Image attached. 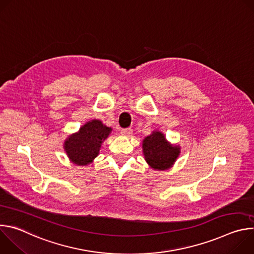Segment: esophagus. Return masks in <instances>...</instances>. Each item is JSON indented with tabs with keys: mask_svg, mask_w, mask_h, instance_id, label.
Segmentation results:
<instances>
[{
	"mask_svg": "<svg viewBox=\"0 0 254 254\" xmlns=\"http://www.w3.org/2000/svg\"><path fill=\"white\" fill-rule=\"evenodd\" d=\"M121 133H122L123 135L129 136V135H131L132 130H131L130 128H122V129H121Z\"/></svg>",
	"mask_w": 254,
	"mask_h": 254,
	"instance_id": "obj_1",
	"label": "esophagus"
}]
</instances>
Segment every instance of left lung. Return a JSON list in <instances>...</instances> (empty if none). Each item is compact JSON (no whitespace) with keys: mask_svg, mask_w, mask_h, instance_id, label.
Segmentation results:
<instances>
[{"mask_svg":"<svg viewBox=\"0 0 254 254\" xmlns=\"http://www.w3.org/2000/svg\"><path fill=\"white\" fill-rule=\"evenodd\" d=\"M142 153L148 165L157 171H165L174 166L181 154L179 144L171 143L160 130H154L142 139Z\"/></svg>","mask_w":254,"mask_h":254,"instance_id":"1","label":"left lung"}]
</instances>
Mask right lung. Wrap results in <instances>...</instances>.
I'll list each match as a JSON object with an SVG mask.
<instances>
[{
	"mask_svg": "<svg viewBox=\"0 0 254 254\" xmlns=\"http://www.w3.org/2000/svg\"><path fill=\"white\" fill-rule=\"evenodd\" d=\"M113 128L99 120H91L80 127L78 131L69 134L63 143L69 161L76 166H87L98 156L102 142Z\"/></svg>",
	"mask_w": 254,
	"mask_h": 254,
	"instance_id": "add662e5",
	"label": "right lung"
}]
</instances>
